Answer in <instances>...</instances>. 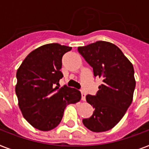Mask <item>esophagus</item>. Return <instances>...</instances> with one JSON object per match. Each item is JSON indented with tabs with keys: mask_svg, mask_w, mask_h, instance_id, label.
<instances>
[{
	"mask_svg": "<svg viewBox=\"0 0 149 149\" xmlns=\"http://www.w3.org/2000/svg\"><path fill=\"white\" fill-rule=\"evenodd\" d=\"M86 98V92L84 91H81V99L82 100H85Z\"/></svg>",
	"mask_w": 149,
	"mask_h": 149,
	"instance_id": "1",
	"label": "esophagus"
}]
</instances>
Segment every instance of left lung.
Returning a JSON list of instances; mask_svg holds the SVG:
<instances>
[{
  "label": "left lung",
  "instance_id": "1",
  "mask_svg": "<svg viewBox=\"0 0 149 149\" xmlns=\"http://www.w3.org/2000/svg\"><path fill=\"white\" fill-rule=\"evenodd\" d=\"M77 50L93 68L94 77L102 79L96 95H86L94 111L83 123L93 132H106L121 120L132 104L135 88L134 67L118 46L107 42L98 41Z\"/></svg>",
  "mask_w": 149,
  "mask_h": 149
}]
</instances>
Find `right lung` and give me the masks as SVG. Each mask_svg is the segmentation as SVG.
I'll return each instance as SVG.
<instances>
[{
  "instance_id": "1",
  "label": "right lung",
  "mask_w": 149,
  "mask_h": 149,
  "mask_svg": "<svg viewBox=\"0 0 149 149\" xmlns=\"http://www.w3.org/2000/svg\"><path fill=\"white\" fill-rule=\"evenodd\" d=\"M72 48L58 43L32 51L16 73L15 93L25 120L41 131L53 129L60 123L67 105L79 101L78 90L66 85L58 89L63 55Z\"/></svg>"
}]
</instances>
